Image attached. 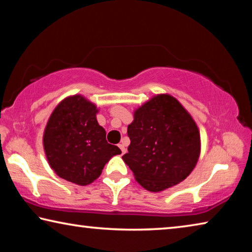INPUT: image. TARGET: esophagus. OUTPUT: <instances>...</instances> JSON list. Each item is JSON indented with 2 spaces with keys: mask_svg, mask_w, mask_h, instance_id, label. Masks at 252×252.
Wrapping results in <instances>:
<instances>
[{
  "mask_svg": "<svg viewBox=\"0 0 252 252\" xmlns=\"http://www.w3.org/2000/svg\"><path fill=\"white\" fill-rule=\"evenodd\" d=\"M119 148L121 149V151H122V155H123V153H126V147H125V144H123V143H120V144H119Z\"/></svg>",
  "mask_w": 252,
  "mask_h": 252,
  "instance_id": "esophagus-1",
  "label": "esophagus"
}]
</instances>
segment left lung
<instances>
[{"label":"left lung","mask_w":252,"mask_h":252,"mask_svg":"<svg viewBox=\"0 0 252 252\" xmlns=\"http://www.w3.org/2000/svg\"><path fill=\"white\" fill-rule=\"evenodd\" d=\"M130 146L122 157L144 189H168L197 164L200 133L192 117L169 94H158L134 111L127 126Z\"/></svg>","instance_id":"obj_1"}]
</instances>
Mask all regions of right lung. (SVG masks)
<instances>
[{
  "label": "right lung",
  "mask_w": 252,
  "mask_h": 252,
  "mask_svg": "<svg viewBox=\"0 0 252 252\" xmlns=\"http://www.w3.org/2000/svg\"><path fill=\"white\" fill-rule=\"evenodd\" d=\"M97 109L82 95L63 100L51 114L43 146L50 167L60 178L79 186L95 180L111 158L120 155L108 143L96 121Z\"/></svg>",
  "instance_id": "right-lung-1"
}]
</instances>
